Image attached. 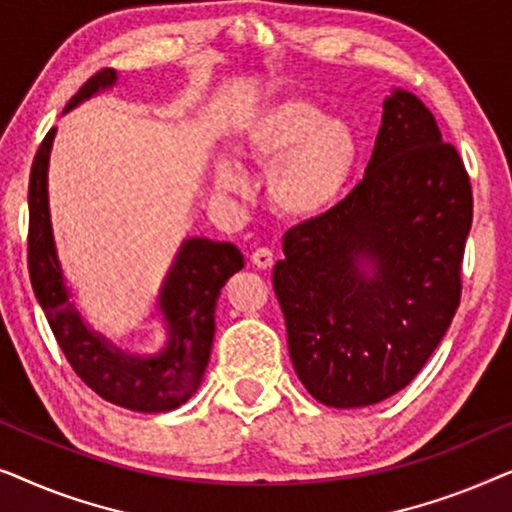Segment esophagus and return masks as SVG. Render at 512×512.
<instances>
[{"mask_svg": "<svg viewBox=\"0 0 512 512\" xmlns=\"http://www.w3.org/2000/svg\"><path fill=\"white\" fill-rule=\"evenodd\" d=\"M251 263L256 265L258 270H268L272 268V263H275V256H272L270 249H256L254 254H251Z\"/></svg>", "mask_w": 512, "mask_h": 512, "instance_id": "esophagus-1", "label": "esophagus"}]
</instances>
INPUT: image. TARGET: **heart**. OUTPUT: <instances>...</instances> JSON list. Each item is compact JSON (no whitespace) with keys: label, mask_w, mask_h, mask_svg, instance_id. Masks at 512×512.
Returning <instances> with one entry per match:
<instances>
[{"label":"heart","mask_w":512,"mask_h":512,"mask_svg":"<svg viewBox=\"0 0 512 512\" xmlns=\"http://www.w3.org/2000/svg\"><path fill=\"white\" fill-rule=\"evenodd\" d=\"M242 153L268 167V198L289 219H312L333 205L352 179L361 156L356 130L340 118H328L305 97H286L265 107L249 123ZM216 188L240 195L247 179L235 165L216 170Z\"/></svg>","instance_id":"b5f03b06"}]
</instances>
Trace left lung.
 <instances>
[{
    "mask_svg": "<svg viewBox=\"0 0 512 512\" xmlns=\"http://www.w3.org/2000/svg\"><path fill=\"white\" fill-rule=\"evenodd\" d=\"M471 221L459 151L419 97L394 90L363 179L291 228L272 270L293 368L319 403L363 408L415 380L459 307Z\"/></svg>",
    "mask_w": 512,
    "mask_h": 512,
    "instance_id": "1",
    "label": "left lung"
}]
</instances>
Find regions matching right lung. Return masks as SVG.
I'll list each match as a JSON object with an SVG mask.
<instances>
[{"label": "right lung", "instance_id": "1", "mask_svg": "<svg viewBox=\"0 0 512 512\" xmlns=\"http://www.w3.org/2000/svg\"><path fill=\"white\" fill-rule=\"evenodd\" d=\"M114 81V69L95 72L67 102L65 111L88 100L97 90L109 88ZM53 137L55 128L48 130L39 144L27 188V268L34 296L69 366L97 396L135 412L179 408L195 394L205 375L214 342L216 300L228 277L244 268L240 249L230 242H212L205 237L186 240L158 298L170 335L167 347L156 356L128 354L114 347V342L104 340L83 324L81 314L69 300L72 296L55 256L46 188Z\"/></svg>", "mask_w": 512, "mask_h": 512}]
</instances>
